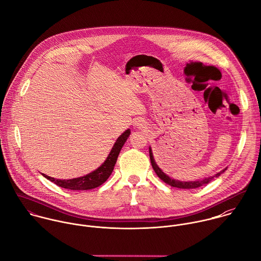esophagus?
I'll return each instance as SVG.
<instances>
[{
    "instance_id": "1",
    "label": "esophagus",
    "mask_w": 261,
    "mask_h": 261,
    "mask_svg": "<svg viewBox=\"0 0 261 261\" xmlns=\"http://www.w3.org/2000/svg\"><path fill=\"white\" fill-rule=\"evenodd\" d=\"M134 126H135V127H138V128H140V127H142L143 125L140 123V121H135V123H134Z\"/></svg>"
}]
</instances>
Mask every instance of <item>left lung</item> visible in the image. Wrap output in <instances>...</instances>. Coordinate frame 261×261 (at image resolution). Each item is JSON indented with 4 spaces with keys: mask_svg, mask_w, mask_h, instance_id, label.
<instances>
[{
    "mask_svg": "<svg viewBox=\"0 0 261 261\" xmlns=\"http://www.w3.org/2000/svg\"><path fill=\"white\" fill-rule=\"evenodd\" d=\"M149 158H150V163H151V166L155 172V174L159 176V178L161 180H163L165 183L169 184L170 186L172 187H176V188H180V189H193V188H198L200 186H203L205 184H208L214 178H217L219 177L221 174H223L225 170H223L222 172L216 174L214 177H208V178H205L203 180H199V181H189V182H184V181H179V180H175L173 178H170L168 175H166L162 170L161 168L156 165L155 161H154V158H153V154H152V150H151V147H149Z\"/></svg>",
    "mask_w": 261,
    "mask_h": 261,
    "instance_id": "left-lung-1",
    "label": "left lung"
}]
</instances>
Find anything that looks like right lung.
I'll return each mask as SVG.
<instances>
[{
	"instance_id": "1",
	"label": "right lung",
	"mask_w": 261,
	"mask_h": 261,
	"mask_svg": "<svg viewBox=\"0 0 261 261\" xmlns=\"http://www.w3.org/2000/svg\"><path fill=\"white\" fill-rule=\"evenodd\" d=\"M130 129H127L118 139L116 140L110 154L108 155L107 160L98 167L96 170L93 172L79 178H74V179H69V180H61V179H55L51 177H48L44 174H42L43 177H45L47 180L54 182L56 185L65 188V189H70V190H89L96 188L103 184L108 178L111 176L114 167L117 163L118 155L125 144L126 140L128 139L130 135Z\"/></svg>"
}]
</instances>
